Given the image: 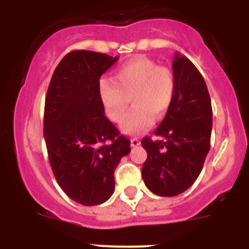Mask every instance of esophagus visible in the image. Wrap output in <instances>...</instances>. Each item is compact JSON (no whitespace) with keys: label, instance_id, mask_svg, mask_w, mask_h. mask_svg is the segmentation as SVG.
I'll list each match as a JSON object with an SVG mask.
<instances>
[{"label":"esophagus","instance_id":"34e87169","mask_svg":"<svg viewBox=\"0 0 249 249\" xmlns=\"http://www.w3.org/2000/svg\"><path fill=\"white\" fill-rule=\"evenodd\" d=\"M141 144V141L138 138H132L131 140V146L132 147H137Z\"/></svg>","mask_w":249,"mask_h":249}]
</instances>
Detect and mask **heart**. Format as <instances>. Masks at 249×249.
Here are the masks:
<instances>
[{
  "label": "heart",
  "instance_id": "obj_1",
  "mask_svg": "<svg viewBox=\"0 0 249 249\" xmlns=\"http://www.w3.org/2000/svg\"><path fill=\"white\" fill-rule=\"evenodd\" d=\"M113 79L101 78L100 97L106 113L113 122H122L128 109V97L134 94L135 108L123 121V133L140 135L166 116L176 93V78L167 67L146 57L133 58L116 68Z\"/></svg>",
  "mask_w": 249,
  "mask_h": 249
}]
</instances>
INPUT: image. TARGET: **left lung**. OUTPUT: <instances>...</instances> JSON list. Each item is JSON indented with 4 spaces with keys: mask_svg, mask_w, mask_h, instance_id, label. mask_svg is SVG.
<instances>
[{
    "mask_svg": "<svg viewBox=\"0 0 249 249\" xmlns=\"http://www.w3.org/2000/svg\"><path fill=\"white\" fill-rule=\"evenodd\" d=\"M172 67L175 98L155 131L162 140H142L147 152L142 178L151 192L162 197L179 195L195 183L211 148L212 132V105L202 74L179 53Z\"/></svg>",
    "mask_w": 249,
    "mask_h": 249,
    "instance_id": "8db88e82",
    "label": "left lung"
}]
</instances>
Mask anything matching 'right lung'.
I'll return each instance as SVG.
<instances>
[{"mask_svg":"<svg viewBox=\"0 0 249 249\" xmlns=\"http://www.w3.org/2000/svg\"><path fill=\"white\" fill-rule=\"evenodd\" d=\"M118 57L77 50L54 70L45 101L43 136L57 183L77 203L96 206L114 191V169L131 141L105 116L98 83Z\"/></svg>","mask_w":249,"mask_h":249,"instance_id":"add662e5","label":"right lung"}]
</instances>
